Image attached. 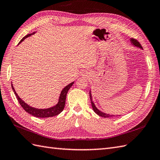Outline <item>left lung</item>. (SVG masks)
Here are the masks:
<instances>
[{
	"mask_svg": "<svg viewBox=\"0 0 160 160\" xmlns=\"http://www.w3.org/2000/svg\"><path fill=\"white\" fill-rule=\"evenodd\" d=\"M130 41H131V42H132V43L133 44V45H134L135 46H137V47H138V48H141V49H142V46L140 45V43L136 39L132 38V39H130ZM90 98H91V105H92V110H93L94 112H95L96 114H98L99 115V116L102 117H103V118L115 117L114 115H110V114H106V113H104V112H101V111H100V110H99L97 108L95 107V104H94V103L92 102V97H91V92H90ZM117 116H118V115H117ZM119 116H120V115H119Z\"/></svg>",
	"mask_w": 160,
	"mask_h": 160,
	"instance_id": "obj_1",
	"label": "left lung"
}]
</instances>
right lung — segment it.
Returning a JSON list of instances; mask_svg holds the SVG:
<instances>
[{
    "mask_svg": "<svg viewBox=\"0 0 160 160\" xmlns=\"http://www.w3.org/2000/svg\"><path fill=\"white\" fill-rule=\"evenodd\" d=\"M35 32H33L32 34H28L27 35H26L25 37H24L23 38L21 39V41L20 42V43H21L22 41H24V39H26L27 38H28V37L31 36V35L34 34ZM74 83V82H73L70 83L69 84H68V86H66L64 88L62 89L60 97H59L58 99V102L56 106L52 107V108H49L47 109H38L35 108H33L28 106L27 103H26L23 100H22L21 98H20L19 96L18 95V94L16 93V91L13 87V85L12 84V87L13 88V91L14 92L15 95H16V98L19 102L20 104L21 105V106L23 108V109L26 111V112L32 114V116L38 117V118H46V117H54V116H57L58 114H60L62 111L64 109V107L65 105V99H66V96H67V93L69 91V89L71 88V87L73 85V84Z\"/></svg>",
    "mask_w": 160,
    "mask_h": 160,
    "instance_id": "obj_1",
    "label": "right lung"
}]
</instances>
